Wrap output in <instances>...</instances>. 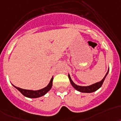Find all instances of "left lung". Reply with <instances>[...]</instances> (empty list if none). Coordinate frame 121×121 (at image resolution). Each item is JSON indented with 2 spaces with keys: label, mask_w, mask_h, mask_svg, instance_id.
Here are the masks:
<instances>
[{
  "label": "left lung",
  "mask_w": 121,
  "mask_h": 121,
  "mask_svg": "<svg viewBox=\"0 0 121 121\" xmlns=\"http://www.w3.org/2000/svg\"><path fill=\"white\" fill-rule=\"evenodd\" d=\"M108 71H108L107 73L106 74L105 76L104 77V78L102 79L101 81H99V82H98V83H95V84H92V85H90V86H78V85L74 84V83H73V81L71 80L70 76H69V74H68V78H69V81H70V83L71 84V85H72V86H73V88H74V89H76V90L80 91V92H81V93H93V92H95V91H96V90H98L99 88L101 87L102 84H103V82H104V81L105 78L106 77L107 74H108Z\"/></svg>",
  "instance_id": "1"
}]
</instances>
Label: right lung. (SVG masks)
I'll return each instance as SVG.
<instances>
[{
	"label": "right lung",
	"mask_w": 121,
	"mask_h": 121,
	"mask_svg": "<svg viewBox=\"0 0 121 121\" xmlns=\"http://www.w3.org/2000/svg\"><path fill=\"white\" fill-rule=\"evenodd\" d=\"M53 79V78H52V79H51L50 82L49 83V84H48V86H47V87H45V88H43V89H40V90H37V91L27 90V89H22V88L16 87V86H15L14 85H13V86H14L15 88L18 89V91H19L23 96H26V97H27V98H37L43 96V95H45L47 92H48V91L50 90V89L52 87Z\"/></svg>",
	"instance_id": "add662e5"
}]
</instances>
